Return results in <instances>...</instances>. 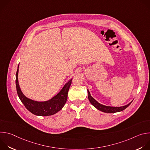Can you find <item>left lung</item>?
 I'll return each instance as SVG.
<instances>
[{"instance_id": "1", "label": "left lung", "mask_w": 150, "mask_h": 150, "mask_svg": "<svg viewBox=\"0 0 150 150\" xmlns=\"http://www.w3.org/2000/svg\"><path fill=\"white\" fill-rule=\"evenodd\" d=\"M88 91V98L90 101V102L91 103V104L95 107L96 109L99 110L100 111H101L104 113H114L116 112H119L121 111H123L125 109H126L128 106H129L133 100H132L129 103L127 104L121 106V107H113V106H108V105H105L103 104H100L97 101H96L91 95L90 91L88 90H87Z\"/></svg>"}]
</instances>
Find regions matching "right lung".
Segmentation results:
<instances>
[{"label": "right lung", "instance_id": "add662e5", "mask_svg": "<svg viewBox=\"0 0 150 150\" xmlns=\"http://www.w3.org/2000/svg\"><path fill=\"white\" fill-rule=\"evenodd\" d=\"M19 65L16 74V91L20 100L24 104L27 109L33 114L40 116H51L60 111L67 102L68 93L72 83V78L67 82L59 93L51 99L45 101H35L27 97L21 90L18 78Z\"/></svg>", "mask_w": 150, "mask_h": 150}]
</instances>
